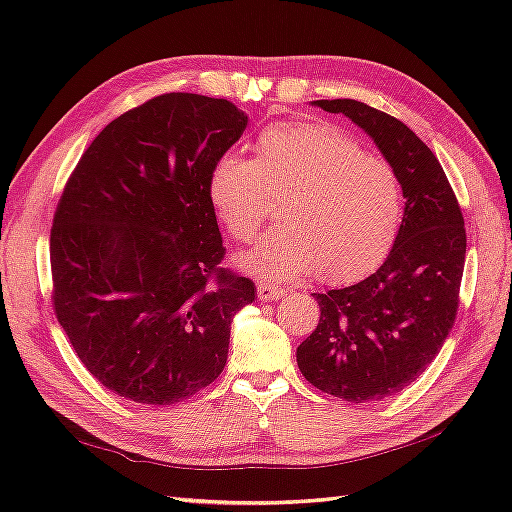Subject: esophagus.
Listing matches in <instances>:
<instances>
[{
	"label": "esophagus",
	"instance_id": "esophagus-1",
	"mask_svg": "<svg viewBox=\"0 0 512 512\" xmlns=\"http://www.w3.org/2000/svg\"><path fill=\"white\" fill-rule=\"evenodd\" d=\"M284 295H286V290L281 286L270 284V281H257V297L262 301H275Z\"/></svg>",
	"mask_w": 512,
	"mask_h": 512
}]
</instances>
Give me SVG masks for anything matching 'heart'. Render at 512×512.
<instances>
[{"label": "heart", "mask_w": 512, "mask_h": 512, "mask_svg": "<svg viewBox=\"0 0 512 512\" xmlns=\"http://www.w3.org/2000/svg\"><path fill=\"white\" fill-rule=\"evenodd\" d=\"M206 198L235 242L257 235L281 198L286 222L259 237L242 266L268 277L321 270L330 284L356 281L385 262L405 200L396 169L330 123H277L255 140V160L224 154Z\"/></svg>", "instance_id": "obj_1"}]
</instances>
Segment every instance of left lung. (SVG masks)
I'll return each mask as SVG.
<instances>
[{
    "label": "left lung",
    "mask_w": 512,
    "mask_h": 512,
    "mask_svg": "<svg viewBox=\"0 0 512 512\" xmlns=\"http://www.w3.org/2000/svg\"><path fill=\"white\" fill-rule=\"evenodd\" d=\"M363 127L396 169L405 215L394 248L374 275L314 295L321 319L297 347L308 383L367 402L394 396L436 358L460 308L466 228L438 158L398 118L352 99L317 101Z\"/></svg>",
    "instance_id": "left-lung-1"
}]
</instances>
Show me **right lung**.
<instances>
[{
	"instance_id": "right-lung-1",
	"label": "right lung",
	"mask_w": 512,
	"mask_h": 512,
	"mask_svg": "<svg viewBox=\"0 0 512 512\" xmlns=\"http://www.w3.org/2000/svg\"><path fill=\"white\" fill-rule=\"evenodd\" d=\"M244 129L231 101L160 94L114 118L65 182L52 308L81 363L121 398L173 405L222 374L255 284L222 266L206 178Z\"/></svg>"
}]
</instances>
